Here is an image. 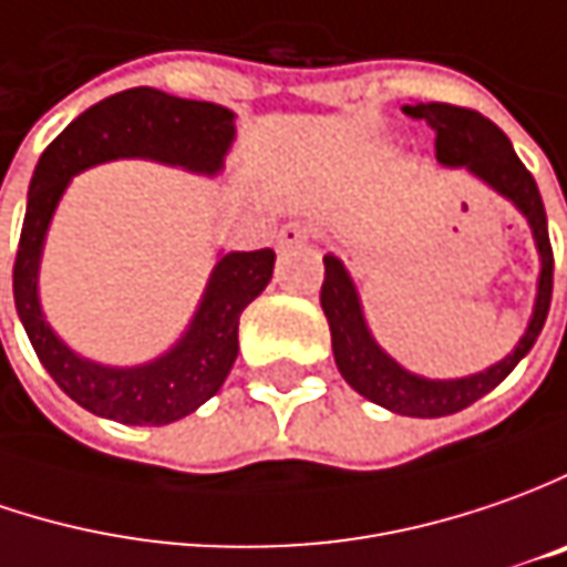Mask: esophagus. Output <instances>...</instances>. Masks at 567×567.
I'll list each match as a JSON object with an SVG mask.
<instances>
[{"label":"esophagus","mask_w":567,"mask_h":567,"mask_svg":"<svg viewBox=\"0 0 567 567\" xmlns=\"http://www.w3.org/2000/svg\"><path fill=\"white\" fill-rule=\"evenodd\" d=\"M307 238H310V228L295 219V223H285L282 228H279L276 247H279V250H291V247H301Z\"/></svg>","instance_id":"esophagus-1"}]
</instances>
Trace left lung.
Segmentation results:
<instances>
[{
  "instance_id": "left-lung-1",
  "label": "left lung",
  "mask_w": 567,
  "mask_h": 567,
  "mask_svg": "<svg viewBox=\"0 0 567 567\" xmlns=\"http://www.w3.org/2000/svg\"><path fill=\"white\" fill-rule=\"evenodd\" d=\"M404 112L411 118H423L436 131L440 166L464 168L467 175H474L477 182L515 206L530 225L539 257L537 298H534V313L527 320L524 336L502 361L471 377H458V380L420 377V373L404 370L392 354H385L367 326L361 295L351 272L336 254L322 257L326 279H322L320 303L329 320V332H332L336 367L344 382L358 395L401 417H445V414H458L483 399L486 392H493L534 348L549 313V301H553V247H549L546 209L539 200L537 182L517 159L512 141L489 118H483L474 109L449 106V103H417V106H404Z\"/></svg>"
}]
</instances>
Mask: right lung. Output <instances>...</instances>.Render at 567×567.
<instances>
[{"instance_id": "1", "label": "right lung", "mask_w": 567, "mask_h": 567, "mask_svg": "<svg viewBox=\"0 0 567 567\" xmlns=\"http://www.w3.org/2000/svg\"><path fill=\"white\" fill-rule=\"evenodd\" d=\"M231 144V109L153 87H131L81 112L43 150L33 168L14 257V307L47 373L90 414L127 426H163L213 399L238 358V320L272 279L276 254L269 247L219 250L182 339L147 363L112 367L81 358L55 336L43 313L40 260L55 206L74 175L112 159H153L213 178L223 172Z\"/></svg>"}]
</instances>
